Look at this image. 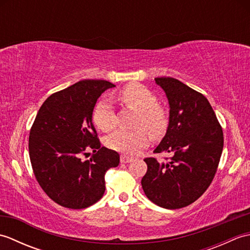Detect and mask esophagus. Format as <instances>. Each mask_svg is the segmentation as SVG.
I'll list each match as a JSON object with an SVG mask.
<instances>
[{"instance_id":"esophagus-1","label":"esophagus","mask_w":250,"mask_h":250,"mask_svg":"<svg viewBox=\"0 0 250 250\" xmlns=\"http://www.w3.org/2000/svg\"><path fill=\"white\" fill-rule=\"evenodd\" d=\"M131 161H132V159H131L130 157H126V156H125V155L120 156V162H121V163H129V162H131Z\"/></svg>"}]
</instances>
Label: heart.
Wrapping results in <instances>:
<instances>
[{"label":"heart","mask_w":250,"mask_h":250,"mask_svg":"<svg viewBox=\"0 0 250 250\" xmlns=\"http://www.w3.org/2000/svg\"><path fill=\"white\" fill-rule=\"evenodd\" d=\"M119 98L128 107L137 111L135 126L144 128L153 136L162 135L168 125L167 110L158 105L156 94L140 83H130L119 92ZM92 119L100 130L108 132L116 126L113 105L107 100L101 101L93 109ZM144 129L133 131L118 130L107 137L106 144L116 151L135 156L148 144V134Z\"/></svg>","instance_id":"obj_1"}]
</instances>
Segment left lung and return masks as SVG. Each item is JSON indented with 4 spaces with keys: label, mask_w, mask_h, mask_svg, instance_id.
Returning a JSON list of instances; mask_svg holds the SVG:
<instances>
[{
    "label": "left lung",
    "mask_w": 250,
    "mask_h": 250,
    "mask_svg": "<svg viewBox=\"0 0 250 250\" xmlns=\"http://www.w3.org/2000/svg\"><path fill=\"white\" fill-rule=\"evenodd\" d=\"M155 81L166 92L169 116L167 133L153 152H168L172 158L167 162L146 158L142 187L158 206L182 208L198 200L210 185L224 148V133L203 94L172 77Z\"/></svg>",
    "instance_id": "left-lung-1"
}]
</instances>
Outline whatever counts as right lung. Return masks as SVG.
I'll return each mask as SVG.
<instances>
[{"mask_svg": "<svg viewBox=\"0 0 250 250\" xmlns=\"http://www.w3.org/2000/svg\"><path fill=\"white\" fill-rule=\"evenodd\" d=\"M116 87L107 81L78 82L47 99L37 113L29 137L35 177L49 198L67 208L92 205L105 192L104 175L118 167V152L101 147L92 122L98 99ZM91 147L95 155L83 162Z\"/></svg>", "mask_w": 250, "mask_h": 250, "instance_id": "1", "label": "right lung"}]
</instances>
